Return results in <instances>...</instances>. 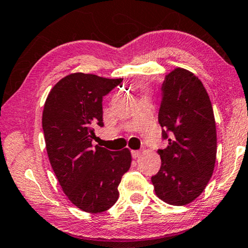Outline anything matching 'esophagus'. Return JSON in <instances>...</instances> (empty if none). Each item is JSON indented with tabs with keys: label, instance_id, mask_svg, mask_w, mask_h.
<instances>
[{
	"label": "esophagus",
	"instance_id": "34e87169",
	"mask_svg": "<svg viewBox=\"0 0 248 248\" xmlns=\"http://www.w3.org/2000/svg\"><path fill=\"white\" fill-rule=\"evenodd\" d=\"M131 153H132L133 159H138V157L141 156V151H135V150H133Z\"/></svg>",
	"mask_w": 248,
	"mask_h": 248
}]
</instances>
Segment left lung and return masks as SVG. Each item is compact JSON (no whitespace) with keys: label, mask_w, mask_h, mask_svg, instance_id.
Segmentation results:
<instances>
[{"label":"left lung","mask_w":248,"mask_h":248,"mask_svg":"<svg viewBox=\"0 0 248 248\" xmlns=\"http://www.w3.org/2000/svg\"><path fill=\"white\" fill-rule=\"evenodd\" d=\"M161 91L159 124L169 144L157 151L161 168L151 181L161 200L184 206L202 195L213 175L217 153L214 110L202 82L184 68L168 74Z\"/></svg>","instance_id":"8db88e82"}]
</instances>
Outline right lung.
I'll list each match as a JSON object with an SVG mask.
<instances>
[{
	"instance_id": "add662e5",
	"label": "right lung",
	"mask_w": 248,
	"mask_h": 248,
	"mask_svg": "<svg viewBox=\"0 0 248 248\" xmlns=\"http://www.w3.org/2000/svg\"><path fill=\"white\" fill-rule=\"evenodd\" d=\"M76 73L50 91L42 114L46 153L64 195L86 213L99 214L117 202V186L128 171V149L93 146L95 127L104 126L103 97L122 82Z\"/></svg>"
}]
</instances>
